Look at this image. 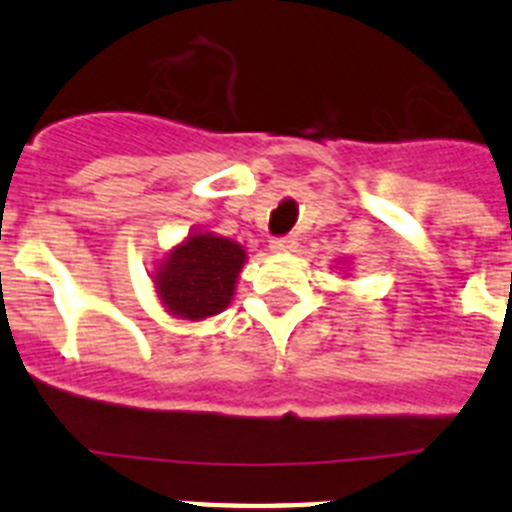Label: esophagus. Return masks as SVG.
Masks as SVG:
<instances>
[{
  "instance_id": "obj_1",
  "label": "esophagus",
  "mask_w": 512,
  "mask_h": 512,
  "mask_svg": "<svg viewBox=\"0 0 512 512\" xmlns=\"http://www.w3.org/2000/svg\"><path fill=\"white\" fill-rule=\"evenodd\" d=\"M295 248H297V241L292 238V235H284V238H274V241L269 243L271 253H289V251H295Z\"/></svg>"
}]
</instances>
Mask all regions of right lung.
Instances as JSON below:
<instances>
[{"label": "right lung", "instance_id": "right-lung-1", "mask_svg": "<svg viewBox=\"0 0 512 512\" xmlns=\"http://www.w3.org/2000/svg\"><path fill=\"white\" fill-rule=\"evenodd\" d=\"M246 264V248L225 235L194 230L158 259L153 287L169 315L207 320L233 302L235 282Z\"/></svg>", "mask_w": 512, "mask_h": 512}]
</instances>
